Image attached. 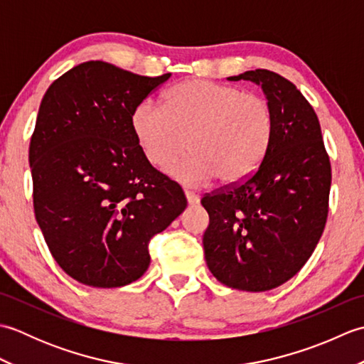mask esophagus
Instances as JSON below:
<instances>
[{"instance_id": "1", "label": "esophagus", "mask_w": 364, "mask_h": 364, "mask_svg": "<svg viewBox=\"0 0 364 364\" xmlns=\"http://www.w3.org/2000/svg\"><path fill=\"white\" fill-rule=\"evenodd\" d=\"M184 196H186V200H188L189 206H197L200 203V197L197 194H194V192L186 191V192H184Z\"/></svg>"}]
</instances>
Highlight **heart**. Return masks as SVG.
<instances>
[{"label":"heart","mask_w":364,"mask_h":364,"mask_svg":"<svg viewBox=\"0 0 364 364\" xmlns=\"http://www.w3.org/2000/svg\"><path fill=\"white\" fill-rule=\"evenodd\" d=\"M131 129L144 158L167 167L183 186H205L220 178L235 184L250 176L272 142L275 119L264 97L230 84L189 80L170 89L164 106L144 100L131 114ZM188 141H186V139Z\"/></svg>","instance_id":"b5f03b06"}]
</instances>
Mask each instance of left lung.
Instances as JSON below:
<instances>
[{"label": "left lung", "mask_w": 364, "mask_h": 364, "mask_svg": "<svg viewBox=\"0 0 364 364\" xmlns=\"http://www.w3.org/2000/svg\"><path fill=\"white\" fill-rule=\"evenodd\" d=\"M227 80L261 86L275 129L249 180L202 198L210 214L205 259L228 288L270 291L296 275L319 242L328 213L330 161L318 115L291 81L264 68Z\"/></svg>", "instance_id": "left-lung-1"}]
</instances>
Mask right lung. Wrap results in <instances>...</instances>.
Returning <instances> with one entry per match:
<instances>
[{
	"mask_svg": "<svg viewBox=\"0 0 364 364\" xmlns=\"http://www.w3.org/2000/svg\"><path fill=\"white\" fill-rule=\"evenodd\" d=\"M168 78L89 60L42 98L29 146L34 213L53 258L82 284L119 288L141 278L150 237L186 210L131 129L134 107Z\"/></svg>",
	"mask_w": 364,
	"mask_h": 364,
	"instance_id": "obj_1",
	"label": "right lung"
}]
</instances>
